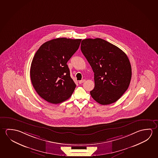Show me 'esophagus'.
<instances>
[{"label": "esophagus", "instance_id": "obj_1", "mask_svg": "<svg viewBox=\"0 0 158 158\" xmlns=\"http://www.w3.org/2000/svg\"><path fill=\"white\" fill-rule=\"evenodd\" d=\"M85 81V80H84V79L80 80V81H79V84H82V83H84Z\"/></svg>", "mask_w": 158, "mask_h": 158}]
</instances>
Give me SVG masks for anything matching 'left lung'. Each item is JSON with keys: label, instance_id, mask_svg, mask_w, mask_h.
I'll return each mask as SVG.
<instances>
[{"label": "left lung", "instance_id": "obj_1", "mask_svg": "<svg viewBox=\"0 0 158 158\" xmlns=\"http://www.w3.org/2000/svg\"><path fill=\"white\" fill-rule=\"evenodd\" d=\"M80 48L94 73L95 87L91 96L103 105L115 102L127 90L131 80L132 69L127 55L99 38L83 40Z\"/></svg>", "mask_w": 158, "mask_h": 158}]
</instances>
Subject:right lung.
I'll return each instance as SVG.
<instances>
[{
    "label": "right lung",
    "instance_id": "1",
    "mask_svg": "<svg viewBox=\"0 0 158 158\" xmlns=\"http://www.w3.org/2000/svg\"><path fill=\"white\" fill-rule=\"evenodd\" d=\"M81 39L58 38L42 44L30 68L31 83L46 101L60 104L69 98L76 84L67 63L78 50Z\"/></svg>",
    "mask_w": 158,
    "mask_h": 158
}]
</instances>
